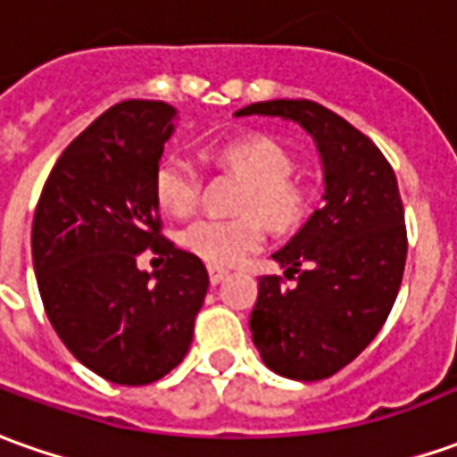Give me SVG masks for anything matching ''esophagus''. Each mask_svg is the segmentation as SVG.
Masks as SVG:
<instances>
[{
	"label": "esophagus",
	"instance_id": "34e87169",
	"mask_svg": "<svg viewBox=\"0 0 457 457\" xmlns=\"http://www.w3.org/2000/svg\"><path fill=\"white\" fill-rule=\"evenodd\" d=\"M229 275V270H225V268H210V282H212V285H217V282H222L225 280V278H228Z\"/></svg>",
	"mask_w": 457,
	"mask_h": 457
}]
</instances>
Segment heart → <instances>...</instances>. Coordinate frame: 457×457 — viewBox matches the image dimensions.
I'll return each mask as SVG.
<instances>
[{
  "label": "heart",
  "instance_id": "obj_1",
  "mask_svg": "<svg viewBox=\"0 0 457 457\" xmlns=\"http://www.w3.org/2000/svg\"><path fill=\"white\" fill-rule=\"evenodd\" d=\"M217 157L247 179L242 212L235 220L197 217L182 229V245L203 257L212 268L240 262L254 253L265 229L285 232L297 228L307 212V195L300 185L287 179L293 172L290 154L268 137H240L222 145ZM154 197L160 207L175 215H187L200 197V172L185 157H164L154 170ZM263 220H260L259 217Z\"/></svg>",
  "mask_w": 457,
  "mask_h": 457
}]
</instances>
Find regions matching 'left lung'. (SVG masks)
<instances>
[{
	"label": "left lung",
	"mask_w": 457,
	"mask_h": 457,
	"mask_svg": "<svg viewBox=\"0 0 457 457\" xmlns=\"http://www.w3.org/2000/svg\"><path fill=\"white\" fill-rule=\"evenodd\" d=\"M297 122L322 160V207L272 254L285 277L265 275L250 315L253 343L270 370L325 380L358 358L398 297L408 235L398 179L360 129L310 99H270L235 117Z\"/></svg>",
	"instance_id": "left-lung-1"
}]
</instances>
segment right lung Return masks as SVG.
Returning a JSON list of instances; mask_svg holds the SVG:
<instances>
[{
  "label": "right lung",
  "mask_w": 457,
  "mask_h": 457,
  "mask_svg": "<svg viewBox=\"0 0 457 457\" xmlns=\"http://www.w3.org/2000/svg\"><path fill=\"white\" fill-rule=\"evenodd\" d=\"M175 107L114 104L62 152L32 222V260L46 318L74 358L114 385H147L187 355L207 295L197 254L162 237L154 170ZM150 246L168 262L142 273Z\"/></svg>",
  "instance_id": "obj_1"
}]
</instances>
